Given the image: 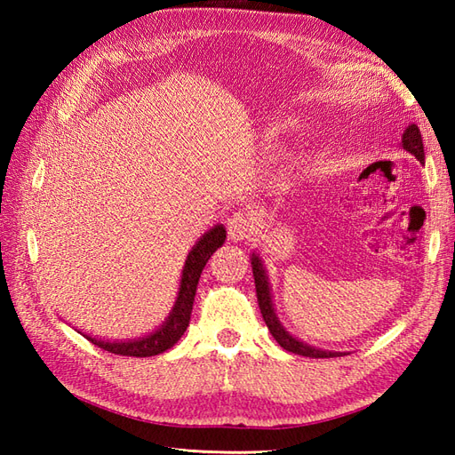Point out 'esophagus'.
Here are the masks:
<instances>
[{"label":"esophagus","mask_w":455,"mask_h":455,"mask_svg":"<svg viewBox=\"0 0 455 455\" xmlns=\"http://www.w3.org/2000/svg\"><path fill=\"white\" fill-rule=\"evenodd\" d=\"M227 230H228V236L238 243V240H244L252 235L254 219L250 217V212L238 211V212H235V215L228 217Z\"/></svg>","instance_id":"obj_1"}]
</instances>
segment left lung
I'll list each match as a JSON object with an SVG mask.
<instances>
[{
    "label": "left lung",
    "mask_w": 455,
    "mask_h": 455,
    "mask_svg": "<svg viewBox=\"0 0 455 455\" xmlns=\"http://www.w3.org/2000/svg\"><path fill=\"white\" fill-rule=\"evenodd\" d=\"M401 147L403 150H407L412 154L419 162H424V147H422V137L417 124H409L407 131L403 132L401 139ZM252 272H254V283H256V295H258V305L259 311H262L264 321L269 328V332L275 338V342L283 347L287 352H293L299 355H307V357H338L342 355V352H328L321 350V347L308 346L305 342L299 340V338L289 334L283 324L277 321V315L274 311V303H272V289H269V282L266 275V269L262 259H259L258 254H252Z\"/></svg>",
    "instance_id": "left-lung-1"
}]
</instances>
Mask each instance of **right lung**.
Here are the masks:
<instances>
[{"mask_svg":"<svg viewBox=\"0 0 455 455\" xmlns=\"http://www.w3.org/2000/svg\"><path fill=\"white\" fill-rule=\"evenodd\" d=\"M225 238H227L225 227L215 225L197 240V244L193 246L191 252L188 254L186 266H183L176 305H173L166 323H164L160 328H156L154 332H150L148 336L134 338V340L111 342V340H101V338H95L90 334H84L80 331L78 332L84 338H88L92 344L117 355L150 357V355H158L162 352L170 350V347L180 340L183 332H186V328L189 326L191 308H193V301H196V291H197V283H199L203 267H205V264L209 262L212 252L222 246Z\"/></svg>","mask_w":455,"mask_h":455,"instance_id":"right-lung-1","label":"right lung"}]
</instances>
